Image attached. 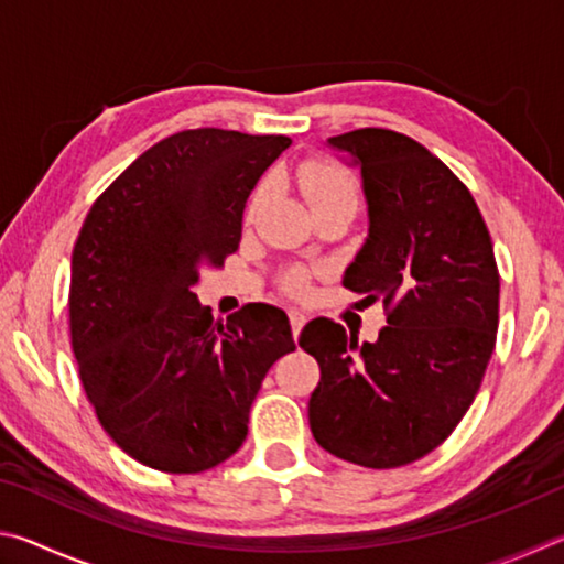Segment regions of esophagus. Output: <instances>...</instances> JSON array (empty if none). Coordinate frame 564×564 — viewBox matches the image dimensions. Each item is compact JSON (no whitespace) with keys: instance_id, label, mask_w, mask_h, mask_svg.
Returning <instances> with one entry per match:
<instances>
[{"instance_id":"obj_1","label":"esophagus","mask_w":564,"mask_h":564,"mask_svg":"<svg viewBox=\"0 0 564 564\" xmlns=\"http://www.w3.org/2000/svg\"><path fill=\"white\" fill-rule=\"evenodd\" d=\"M289 318H291V330H293V338H299L301 336V330H303V326H305V313H301V311H295V308H291L289 311Z\"/></svg>"}]
</instances>
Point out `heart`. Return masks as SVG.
<instances>
[{
    "instance_id": "1",
    "label": "heart",
    "mask_w": 564,
    "mask_h": 564,
    "mask_svg": "<svg viewBox=\"0 0 564 564\" xmlns=\"http://www.w3.org/2000/svg\"><path fill=\"white\" fill-rule=\"evenodd\" d=\"M293 178L299 188L303 191V196L308 198V204L313 212L321 206H330V204H356L358 188H356V178L350 176L348 169H343L336 161L328 159H316V161H305V164L295 166ZM269 202V184H261L253 191L251 202H248V214H256L259 208ZM311 285V275L303 269H293L283 275V289L295 295H303Z\"/></svg>"
}]
</instances>
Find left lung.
Returning <instances> with one entry per match:
<instances>
[{
	"label": "left lung",
	"instance_id": "1",
	"mask_svg": "<svg viewBox=\"0 0 564 564\" xmlns=\"http://www.w3.org/2000/svg\"><path fill=\"white\" fill-rule=\"evenodd\" d=\"M328 141L360 164L370 218L343 285L383 303L388 326L362 346L330 318L301 330L321 366L308 423L323 451L388 470L435 451L473 405L498 338L500 273L473 194L423 144L373 127Z\"/></svg>",
	"mask_w": 564,
	"mask_h": 564
}]
</instances>
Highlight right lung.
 Wrapping results in <instances>:
<instances>
[{"label": "right lung", "instance_id": "1", "mask_svg": "<svg viewBox=\"0 0 564 564\" xmlns=\"http://www.w3.org/2000/svg\"><path fill=\"white\" fill-rule=\"evenodd\" d=\"M289 137L171 133L91 204L72 253L69 333L109 437L161 473H204L243 445L269 368L295 350L289 316L198 305V271L241 243L243 206Z\"/></svg>", "mask_w": 564, "mask_h": 564}]
</instances>
